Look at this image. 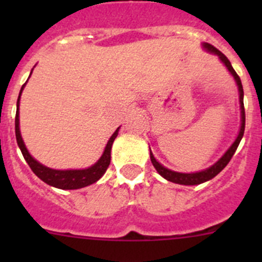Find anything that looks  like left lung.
<instances>
[{
  "label": "left lung",
  "instance_id": "left-lung-1",
  "mask_svg": "<svg viewBox=\"0 0 262 262\" xmlns=\"http://www.w3.org/2000/svg\"><path fill=\"white\" fill-rule=\"evenodd\" d=\"M203 48L207 50L208 53L210 54L216 55V57L221 59V62L226 66V68L228 70V72L233 76L234 81H236L237 87H238V94H239V109H241V126H239V132H238V136L237 138L234 139L233 143L231 144V147L226 150L223 156L216 161L214 165L210 166V167L205 168V170L202 171H196V172H190V173H185V172H178V171H172L170 168L165 167L163 165H161L157 160L153 156L152 150L149 148V156H150V161H152V165L155 166V168L157 170V172L162 176L163 179H166L167 181L171 182H175V184H180V185H199L203 184L205 181H209L212 180L213 178H215L227 165L228 162L231 161V158L233 157L234 152H236L237 147H238L239 142H241L242 137H244L245 133V123H246V116H245V106H244V87H242L241 83V78L238 77V75L236 73V71L233 70L232 67L231 62L228 60V58L223 54L222 52H219L218 49L214 48L213 46L208 43H203L202 44Z\"/></svg>",
  "mask_w": 262,
  "mask_h": 262
}]
</instances>
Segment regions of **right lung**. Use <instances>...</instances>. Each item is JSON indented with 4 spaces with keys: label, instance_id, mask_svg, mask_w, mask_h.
Returning a JSON list of instances; mask_svg holds the SVG:
<instances>
[{
    "label": "right lung",
    "instance_id": "add662e5",
    "mask_svg": "<svg viewBox=\"0 0 262 262\" xmlns=\"http://www.w3.org/2000/svg\"><path fill=\"white\" fill-rule=\"evenodd\" d=\"M34 70V68H33ZM33 70H31V73H33ZM29 76V77H30ZM28 82V81H26ZM25 83L23 84L20 90V94H18L17 104H16V118H15V133H16V141L17 146L20 148L21 153H23L24 158L28 162V165L30 166V168L33 170V172L38 176L40 180H43L46 184L50 185L53 187H57V189L62 190H76L81 189V187L89 186V185L94 184V182L99 181L100 179L102 178L105 172H106L107 167L110 165V158H112V146L114 143L116 136L119 133V128H116L112 137L107 141L106 147H105L104 152H102L101 157L97 160V162H95L94 165L90 166L87 168H82V170H54V168L47 167V166L41 165L39 161H36L33 156L29 153L28 148H26L25 143L23 141V137H21L20 132V116H18V106H20V97L21 94H23V90L25 87Z\"/></svg>",
    "mask_w": 262,
    "mask_h": 262
}]
</instances>
